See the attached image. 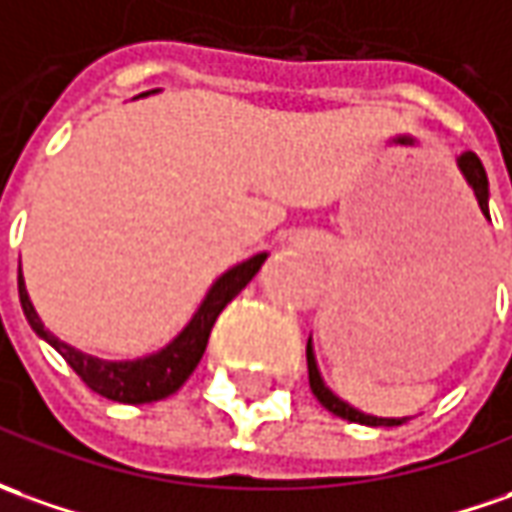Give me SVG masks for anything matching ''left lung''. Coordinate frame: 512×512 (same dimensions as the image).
Listing matches in <instances>:
<instances>
[{"label": "left lung", "mask_w": 512, "mask_h": 512, "mask_svg": "<svg viewBox=\"0 0 512 512\" xmlns=\"http://www.w3.org/2000/svg\"><path fill=\"white\" fill-rule=\"evenodd\" d=\"M457 168L465 176V182L468 187L474 190L476 204H479V210L485 218H490L488 212V173L482 168V162L476 159V154L471 151H465V154L457 159ZM305 356H308V381H311V392L316 395V401L322 403L328 412H333L336 417H344V420H350V423H361V426H401L406 423V417H375V415H364L361 409L356 406H350L347 401H342L333 389L325 384V378L319 373V367H316V353H314V344L308 339V350H305Z\"/></svg>", "instance_id": "left-lung-1"}]
</instances>
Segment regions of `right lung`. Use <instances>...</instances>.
<instances>
[{"mask_svg": "<svg viewBox=\"0 0 512 512\" xmlns=\"http://www.w3.org/2000/svg\"><path fill=\"white\" fill-rule=\"evenodd\" d=\"M145 95H151V92H145ZM266 257H269V252L252 255L249 260H243L238 266L224 271L221 277H215V283L204 294L196 314L190 316V322L165 347H159L156 353H148V356L125 358V361H106V358L89 356L78 347L61 342L58 336H52L50 330L44 328L41 316L36 314L33 302H30V294H27V285H24L22 277V266H19V300H22V311L27 316V322H30V328L36 330V336L52 344L66 358V364L81 375V381L92 392L117 403H154L173 395L193 375L198 361L204 356V350H207L215 319L221 316V311L241 294L246 285L252 283V277L266 263Z\"/></svg>", "mask_w": 512, "mask_h": 512, "instance_id": "add662e5", "label": "right lung"}]
</instances>
